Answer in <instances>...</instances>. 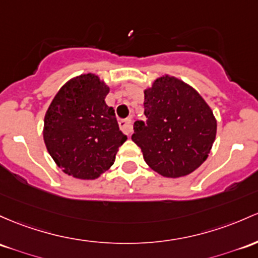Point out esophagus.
<instances>
[{"label": "esophagus", "instance_id": "obj_1", "mask_svg": "<svg viewBox=\"0 0 258 258\" xmlns=\"http://www.w3.org/2000/svg\"><path fill=\"white\" fill-rule=\"evenodd\" d=\"M120 128L122 130L126 135H130L132 134V130H134V121L131 120V118H126V120H121L120 122Z\"/></svg>", "mask_w": 258, "mask_h": 258}]
</instances>
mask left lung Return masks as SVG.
<instances>
[{
    "label": "left lung",
    "mask_w": 258,
    "mask_h": 258,
    "mask_svg": "<svg viewBox=\"0 0 258 258\" xmlns=\"http://www.w3.org/2000/svg\"><path fill=\"white\" fill-rule=\"evenodd\" d=\"M147 121H136L132 141L149 168L164 177L191 174L208 158L217 135L213 111L187 83L163 76L144 90Z\"/></svg>",
    "instance_id": "1"
}]
</instances>
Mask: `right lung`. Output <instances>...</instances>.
Masks as SVG:
<instances>
[{"mask_svg":"<svg viewBox=\"0 0 258 258\" xmlns=\"http://www.w3.org/2000/svg\"><path fill=\"white\" fill-rule=\"evenodd\" d=\"M110 88L97 75L70 79L51 101L44 118V142L64 174L94 180L114 164L118 147L126 142L115 110L107 106Z\"/></svg>","mask_w":258,"mask_h":258,"instance_id":"add662e5","label":"right lung"}]
</instances>
